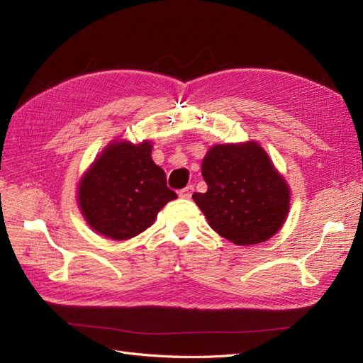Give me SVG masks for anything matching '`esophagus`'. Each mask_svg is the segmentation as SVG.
Instances as JSON below:
<instances>
[{"label": "esophagus", "mask_w": 363, "mask_h": 363, "mask_svg": "<svg viewBox=\"0 0 363 363\" xmlns=\"http://www.w3.org/2000/svg\"><path fill=\"white\" fill-rule=\"evenodd\" d=\"M192 192H194V186L189 184V186H186V188H183V189L179 192V195L182 196V199H191Z\"/></svg>", "instance_id": "1"}]
</instances>
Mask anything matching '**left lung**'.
I'll return each instance as SVG.
<instances>
[{"label": "left lung", "instance_id": "left-lung-1", "mask_svg": "<svg viewBox=\"0 0 363 363\" xmlns=\"http://www.w3.org/2000/svg\"><path fill=\"white\" fill-rule=\"evenodd\" d=\"M206 194L194 201L211 225L236 245L265 242L289 212V186L257 142L215 145L201 163Z\"/></svg>", "mask_w": 363, "mask_h": 363}]
</instances>
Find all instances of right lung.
<instances>
[{
  "label": "right lung",
  "instance_id": "add662e5",
  "mask_svg": "<svg viewBox=\"0 0 363 363\" xmlns=\"http://www.w3.org/2000/svg\"><path fill=\"white\" fill-rule=\"evenodd\" d=\"M151 150L147 140L138 145L113 142L86 171L79 183V206L95 232L115 240L135 238L177 199Z\"/></svg>",
  "mask_w": 363,
  "mask_h": 363
}]
</instances>
